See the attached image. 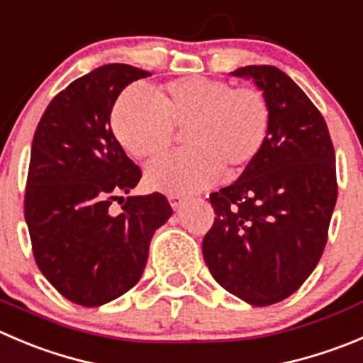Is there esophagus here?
Segmentation results:
<instances>
[{
	"label": "esophagus",
	"instance_id": "34e87169",
	"mask_svg": "<svg viewBox=\"0 0 363 363\" xmlns=\"http://www.w3.org/2000/svg\"><path fill=\"white\" fill-rule=\"evenodd\" d=\"M184 201H185V198L182 194H171V196H169V203H171V206L174 210H178L179 206L184 205Z\"/></svg>",
	"mask_w": 363,
	"mask_h": 363
}]
</instances>
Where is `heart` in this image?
Listing matches in <instances>:
<instances>
[{
	"instance_id": "1",
	"label": "heart",
	"mask_w": 363,
	"mask_h": 363,
	"mask_svg": "<svg viewBox=\"0 0 363 363\" xmlns=\"http://www.w3.org/2000/svg\"><path fill=\"white\" fill-rule=\"evenodd\" d=\"M153 99L128 89L112 110V130L121 146L140 160L164 155L184 132V151L155 162L146 179L167 194H191L216 184L223 169L239 174L264 150L271 108L258 89L185 76L167 82Z\"/></svg>"
}]
</instances>
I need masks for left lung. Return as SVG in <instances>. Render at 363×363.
Instances as JSON below:
<instances>
[{
	"label": "left lung",
	"mask_w": 363,
	"mask_h": 363,
	"mask_svg": "<svg viewBox=\"0 0 363 363\" xmlns=\"http://www.w3.org/2000/svg\"><path fill=\"white\" fill-rule=\"evenodd\" d=\"M231 74L264 91L271 128L260 157L210 194L203 257L220 287L267 306L294 294L323 257L339 192L335 150L323 113L285 72L246 65Z\"/></svg>",
	"instance_id": "left-lung-1"
}]
</instances>
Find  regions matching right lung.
I'll return each instance as SVG.
<instances>
[{
	"instance_id": "1",
	"label": "right lung",
	"mask_w": 363,
	"mask_h": 363,
	"mask_svg": "<svg viewBox=\"0 0 363 363\" xmlns=\"http://www.w3.org/2000/svg\"><path fill=\"white\" fill-rule=\"evenodd\" d=\"M146 76L126 64L94 69L51 99L33 135L24 191L33 258L76 305H105L135 287L151 237L172 213L160 192L121 198L143 171L113 137L110 113L121 91Z\"/></svg>"
}]
</instances>
